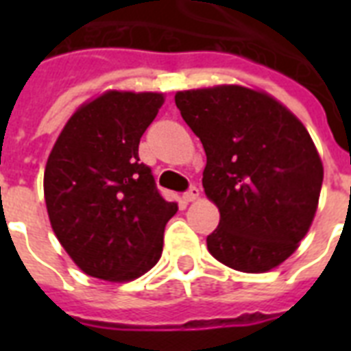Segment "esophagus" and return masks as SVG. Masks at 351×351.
Returning <instances> with one entry per match:
<instances>
[{"instance_id":"34e87169","label":"esophagus","mask_w":351,"mask_h":351,"mask_svg":"<svg viewBox=\"0 0 351 351\" xmlns=\"http://www.w3.org/2000/svg\"><path fill=\"white\" fill-rule=\"evenodd\" d=\"M198 197H200V189L195 186H191L186 193H184V197L182 198H184V202H195Z\"/></svg>"}]
</instances>
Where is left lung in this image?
Instances as JSON below:
<instances>
[{
	"label": "left lung",
	"mask_w": 351,
	"mask_h": 351,
	"mask_svg": "<svg viewBox=\"0 0 351 351\" xmlns=\"http://www.w3.org/2000/svg\"><path fill=\"white\" fill-rule=\"evenodd\" d=\"M182 118L200 138L202 186L220 211L209 253L245 273L282 264L310 230L321 195V156L302 121L242 85L180 90Z\"/></svg>",
	"instance_id": "left-lung-1"
}]
</instances>
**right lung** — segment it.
Segmentation results:
<instances>
[{"label":"right lung","instance_id":"add662e5","mask_svg":"<svg viewBox=\"0 0 351 351\" xmlns=\"http://www.w3.org/2000/svg\"><path fill=\"white\" fill-rule=\"evenodd\" d=\"M160 93L107 90L63 127L45 165L52 231L90 277L127 282L160 261L167 220L178 211L156 189L138 145Z\"/></svg>","mask_w":351,"mask_h":351}]
</instances>
